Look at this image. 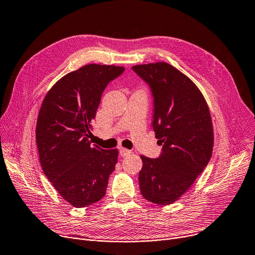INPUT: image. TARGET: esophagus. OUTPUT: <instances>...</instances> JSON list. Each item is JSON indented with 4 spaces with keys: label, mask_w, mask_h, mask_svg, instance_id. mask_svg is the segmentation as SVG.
<instances>
[{
    "label": "esophagus",
    "mask_w": 255,
    "mask_h": 255,
    "mask_svg": "<svg viewBox=\"0 0 255 255\" xmlns=\"http://www.w3.org/2000/svg\"><path fill=\"white\" fill-rule=\"evenodd\" d=\"M130 153H131V151L128 150V149H127V148H124V147L119 148V154H120L121 156H127V155H128V154H130Z\"/></svg>",
    "instance_id": "esophagus-1"
}]
</instances>
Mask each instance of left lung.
Returning <instances> with one entry per match:
<instances>
[{"label":"left lung","instance_id":"obj_1","mask_svg":"<svg viewBox=\"0 0 255 255\" xmlns=\"http://www.w3.org/2000/svg\"><path fill=\"white\" fill-rule=\"evenodd\" d=\"M131 68L151 89L152 128L163 145L157 159L141 155L140 191L146 200L169 205L184 195L211 160L214 131L209 106L196 85L170 64Z\"/></svg>","mask_w":255,"mask_h":255}]
</instances>
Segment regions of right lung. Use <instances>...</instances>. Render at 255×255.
Listing matches in <instances>:
<instances>
[{"label":"right lung","mask_w":255,"mask_h":255,"mask_svg":"<svg viewBox=\"0 0 255 255\" xmlns=\"http://www.w3.org/2000/svg\"><path fill=\"white\" fill-rule=\"evenodd\" d=\"M125 67L88 64L62 77L48 90L36 125L41 168L64 200L85 208L106 194L118 150L91 145L95 118L107 85Z\"/></svg>","instance_id":"add662e5"}]
</instances>
